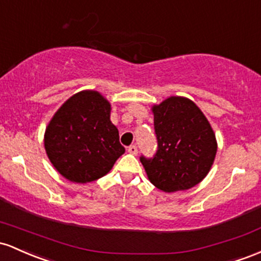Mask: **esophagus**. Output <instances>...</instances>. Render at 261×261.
Instances as JSON below:
<instances>
[{
    "label": "esophagus",
    "mask_w": 261,
    "mask_h": 261,
    "mask_svg": "<svg viewBox=\"0 0 261 261\" xmlns=\"http://www.w3.org/2000/svg\"><path fill=\"white\" fill-rule=\"evenodd\" d=\"M128 153H130V154H133V155H137L138 154V148H137V145H129L128 146Z\"/></svg>",
    "instance_id": "1"
}]
</instances>
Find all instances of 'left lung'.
Returning a JSON list of instances; mask_svg holds the SVG:
<instances>
[{
  "instance_id": "left-lung-1",
  "label": "left lung",
  "mask_w": 261,
  "mask_h": 261,
  "mask_svg": "<svg viewBox=\"0 0 261 261\" xmlns=\"http://www.w3.org/2000/svg\"><path fill=\"white\" fill-rule=\"evenodd\" d=\"M158 148L140 156L149 180L164 192L189 190L208 174L217 143L211 124L192 101L172 96L153 107Z\"/></svg>"
}]
</instances>
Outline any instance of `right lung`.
<instances>
[{
  "label": "right lung",
  "instance_id": "obj_1",
  "mask_svg": "<svg viewBox=\"0 0 261 261\" xmlns=\"http://www.w3.org/2000/svg\"><path fill=\"white\" fill-rule=\"evenodd\" d=\"M111 105L97 91H81L55 113L44 137L54 168L70 181L105 176L125 149L110 119Z\"/></svg>",
  "mask_w": 261,
  "mask_h": 261
}]
</instances>
